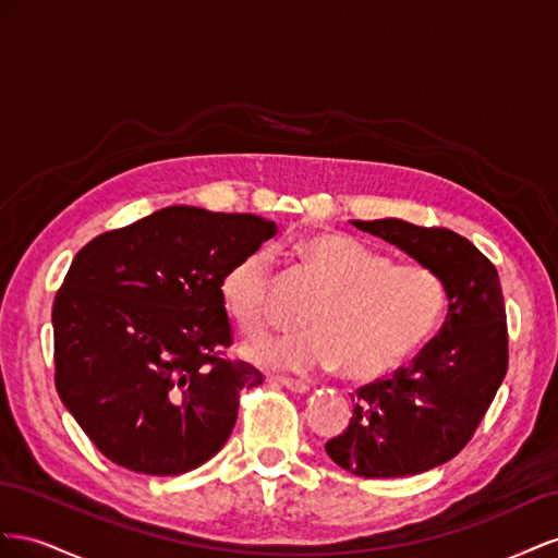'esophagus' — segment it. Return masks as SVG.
<instances>
[{
  "label": "esophagus",
  "mask_w": 558,
  "mask_h": 558,
  "mask_svg": "<svg viewBox=\"0 0 558 558\" xmlns=\"http://www.w3.org/2000/svg\"><path fill=\"white\" fill-rule=\"evenodd\" d=\"M268 380H270V384H274V386H282V388H288V390H292V392H308V386L304 384V380L284 378V376H270Z\"/></svg>",
  "instance_id": "34e87169"
}]
</instances>
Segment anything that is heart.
Returning a JSON list of instances; mask_svg holds the SVG:
<instances>
[{
	"mask_svg": "<svg viewBox=\"0 0 558 558\" xmlns=\"http://www.w3.org/2000/svg\"><path fill=\"white\" fill-rule=\"evenodd\" d=\"M301 257L327 292L315 301L308 331L252 341L245 355L270 369H337L353 380L395 372L433 337L447 311V284L435 270L400 266L388 254L343 233H315ZM274 254L266 247L238 259L219 282L235 325L259 333L276 323Z\"/></svg>",
	"mask_w": 558,
	"mask_h": 558,
	"instance_id": "heart-1",
	"label": "heart"
}]
</instances>
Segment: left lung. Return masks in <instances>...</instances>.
Returning a JSON list of instances; mask_svg holds the SVG:
<instances>
[{"label": "left lung", "mask_w": 558, "mask_h": 558, "mask_svg": "<svg viewBox=\"0 0 558 558\" xmlns=\"http://www.w3.org/2000/svg\"><path fill=\"white\" fill-rule=\"evenodd\" d=\"M384 238L447 284L437 337L400 367L357 390L345 433L325 444L339 468L364 480L411 476L463 451L507 374V315L498 270L468 238L404 219L350 221Z\"/></svg>", "instance_id": "obj_1"}]
</instances>
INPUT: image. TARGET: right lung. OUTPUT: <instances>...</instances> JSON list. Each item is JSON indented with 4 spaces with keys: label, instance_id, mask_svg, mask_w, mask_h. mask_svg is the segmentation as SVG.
Instances as JSON below:
<instances>
[{
    "label": "right lung",
    "instance_id": "right-lung-1",
    "mask_svg": "<svg viewBox=\"0 0 558 558\" xmlns=\"http://www.w3.org/2000/svg\"><path fill=\"white\" fill-rule=\"evenodd\" d=\"M278 233L257 215L170 205L78 250L53 301L56 388L111 463L184 474L225 447L259 369L227 360V270Z\"/></svg>",
    "mask_w": 558,
    "mask_h": 558
}]
</instances>
